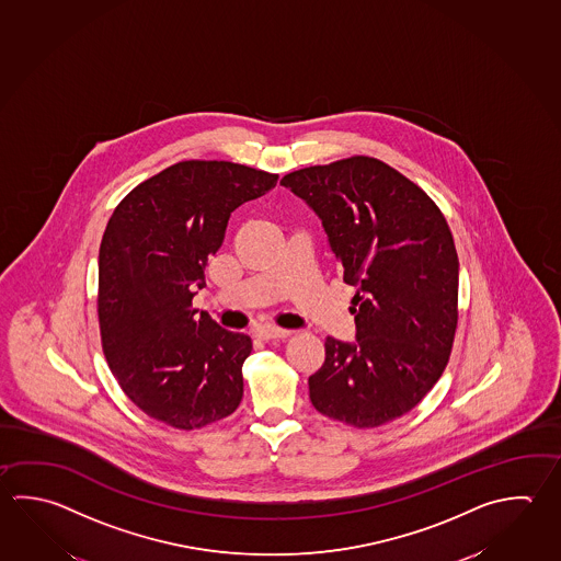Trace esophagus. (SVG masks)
<instances>
[{
  "label": "esophagus",
  "instance_id": "1",
  "mask_svg": "<svg viewBox=\"0 0 561 561\" xmlns=\"http://www.w3.org/2000/svg\"><path fill=\"white\" fill-rule=\"evenodd\" d=\"M255 335L260 339H264V341H270V339L289 337L291 331H289V329L275 328V325H264V328H260L255 331Z\"/></svg>",
  "mask_w": 561,
  "mask_h": 561
}]
</instances>
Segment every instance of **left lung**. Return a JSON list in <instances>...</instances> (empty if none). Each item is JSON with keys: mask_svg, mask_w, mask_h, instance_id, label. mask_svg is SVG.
<instances>
[{"mask_svg": "<svg viewBox=\"0 0 561 561\" xmlns=\"http://www.w3.org/2000/svg\"><path fill=\"white\" fill-rule=\"evenodd\" d=\"M282 186L321 218L351 299L355 343L325 339L309 377L319 413L375 428L440 379L458 323V254L440 208L399 170L351 157L289 172Z\"/></svg>", "mask_w": 561, "mask_h": 561, "instance_id": "obj_1", "label": "left lung"}]
</instances>
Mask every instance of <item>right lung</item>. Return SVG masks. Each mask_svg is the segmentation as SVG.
I'll return each mask as SVG.
<instances>
[{
    "label": "right lung",
    "instance_id": "right-lung-1",
    "mask_svg": "<svg viewBox=\"0 0 561 561\" xmlns=\"http://www.w3.org/2000/svg\"><path fill=\"white\" fill-rule=\"evenodd\" d=\"M277 174L226 160H182L140 182L106 224L99 250V328L121 389L180 431L222 421L243 394L252 339L192 309L208 257L238 206Z\"/></svg>",
    "mask_w": 561,
    "mask_h": 561
}]
</instances>
